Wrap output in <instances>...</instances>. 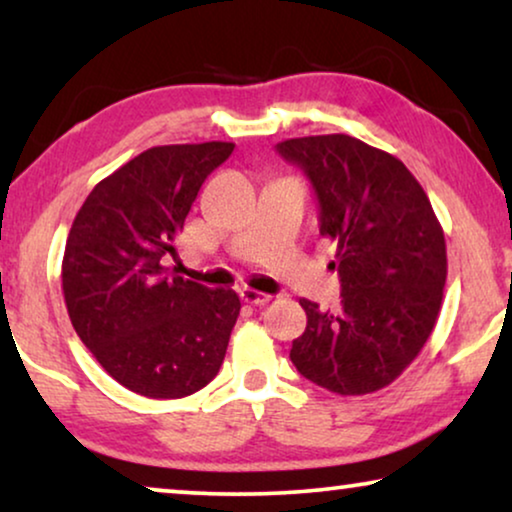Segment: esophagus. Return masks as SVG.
Masks as SVG:
<instances>
[{
  "mask_svg": "<svg viewBox=\"0 0 512 512\" xmlns=\"http://www.w3.org/2000/svg\"><path fill=\"white\" fill-rule=\"evenodd\" d=\"M242 300L247 305H254V307H261V305H268L272 296H268V293H261L256 289H242Z\"/></svg>",
  "mask_w": 512,
  "mask_h": 512,
  "instance_id": "obj_1",
  "label": "esophagus"
}]
</instances>
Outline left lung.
<instances>
[{
    "mask_svg": "<svg viewBox=\"0 0 512 512\" xmlns=\"http://www.w3.org/2000/svg\"><path fill=\"white\" fill-rule=\"evenodd\" d=\"M319 200V233L338 244L335 312L300 300L307 328L293 340L298 373L340 396L389 387L436 326L447 279L445 235L424 188L391 153L349 135L284 139Z\"/></svg>",
    "mask_w": 512,
    "mask_h": 512,
    "instance_id": "1",
    "label": "left lung"
}]
</instances>
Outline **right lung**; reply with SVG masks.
<instances>
[{"label": "right lung", "instance_id": "right-lung-1", "mask_svg": "<svg viewBox=\"0 0 512 512\" xmlns=\"http://www.w3.org/2000/svg\"><path fill=\"white\" fill-rule=\"evenodd\" d=\"M233 142L167 144L102 179L67 235L62 293L97 363L146 398H184L219 373L240 314L233 289L167 275L163 258Z\"/></svg>", "mask_w": 512, "mask_h": 512}]
</instances>
